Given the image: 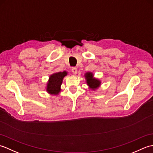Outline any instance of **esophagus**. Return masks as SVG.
<instances>
[{
	"label": "esophagus",
	"mask_w": 153,
	"mask_h": 153,
	"mask_svg": "<svg viewBox=\"0 0 153 153\" xmlns=\"http://www.w3.org/2000/svg\"><path fill=\"white\" fill-rule=\"evenodd\" d=\"M71 72H72L74 74H76L77 72V69L76 67H72L71 68Z\"/></svg>",
	"instance_id": "1"
}]
</instances>
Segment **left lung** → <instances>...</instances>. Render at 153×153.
<instances>
[{"instance_id":"8db88e82","label":"left lung","mask_w":153,"mask_h":153,"mask_svg":"<svg viewBox=\"0 0 153 153\" xmlns=\"http://www.w3.org/2000/svg\"><path fill=\"white\" fill-rule=\"evenodd\" d=\"M85 78L87 79V83L91 89H96L100 85V82L97 79L93 78V74L91 72H87L85 74Z\"/></svg>"}]
</instances>
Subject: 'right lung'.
Listing matches in <instances>:
<instances>
[{
  "label": "right lung",
  "mask_w": 153,
  "mask_h": 153,
  "mask_svg": "<svg viewBox=\"0 0 153 153\" xmlns=\"http://www.w3.org/2000/svg\"><path fill=\"white\" fill-rule=\"evenodd\" d=\"M67 75V71L53 74L49 77L47 83V91L52 95H58L60 91V86L64 77Z\"/></svg>",
  "instance_id": "add662e5"
}]
</instances>
